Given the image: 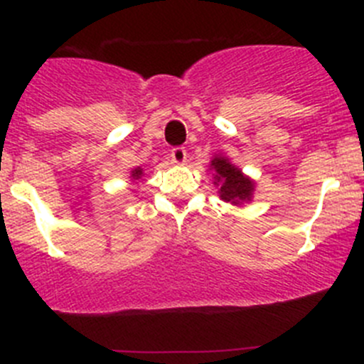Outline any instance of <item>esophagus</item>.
I'll list each match as a JSON object with an SVG mask.
<instances>
[{
  "mask_svg": "<svg viewBox=\"0 0 364 364\" xmlns=\"http://www.w3.org/2000/svg\"><path fill=\"white\" fill-rule=\"evenodd\" d=\"M186 149L183 148V146H178V148H172L171 149V159H172V161H174V164H178V165H183L186 161Z\"/></svg>",
  "mask_w": 364,
  "mask_h": 364,
  "instance_id": "esophagus-1",
  "label": "esophagus"
}]
</instances>
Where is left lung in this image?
Masks as SVG:
<instances>
[{
  "label": "left lung",
  "instance_id": "left-lung-1",
  "mask_svg": "<svg viewBox=\"0 0 364 364\" xmlns=\"http://www.w3.org/2000/svg\"><path fill=\"white\" fill-rule=\"evenodd\" d=\"M211 168H215V185L220 186V199L234 205L252 200L255 183L245 176L236 165H232L225 156H215L211 160Z\"/></svg>",
  "mask_w": 364,
  "mask_h": 364
}]
</instances>
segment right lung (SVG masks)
I'll use <instances>...</instances> for the list:
<instances>
[{"label":"right lung","mask_w":364,"mask_h":364,"mask_svg":"<svg viewBox=\"0 0 364 364\" xmlns=\"http://www.w3.org/2000/svg\"><path fill=\"white\" fill-rule=\"evenodd\" d=\"M141 176H142V168L141 167H137L135 171H132V178H134V179H139Z\"/></svg>","instance_id":"obj_1"}]
</instances>
